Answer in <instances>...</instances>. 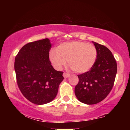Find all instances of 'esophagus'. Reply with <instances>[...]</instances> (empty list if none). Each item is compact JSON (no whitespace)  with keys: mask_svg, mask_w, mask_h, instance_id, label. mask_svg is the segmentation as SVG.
Here are the masks:
<instances>
[{"mask_svg":"<svg viewBox=\"0 0 130 130\" xmlns=\"http://www.w3.org/2000/svg\"><path fill=\"white\" fill-rule=\"evenodd\" d=\"M63 76L65 78H68V77H69L70 76V74L67 73H63Z\"/></svg>","mask_w":130,"mask_h":130,"instance_id":"esophagus-1","label":"esophagus"}]
</instances>
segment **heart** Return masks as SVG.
I'll list each match as a JSON object with an SVG mask.
<instances>
[{
    "label": "heart",
    "mask_w": 130,
    "mask_h": 130,
    "mask_svg": "<svg viewBox=\"0 0 130 130\" xmlns=\"http://www.w3.org/2000/svg\"><path fill=\"white\" fill-rule=\"evenodd\" d=\"M97 55V50L93 44L84 41H73L61 43L56 50H51L49 58L57 70L62 69L68 60L74 71L85 73L94 66Z\"/></svg>",
    "instance_id": "obj_1"
}]
</instances>
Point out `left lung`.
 I'll return each mask as SVG.
<instances>
[{
    "mask_svg": "<svg viewBox=\"0 0 130 130\" xmlns=\"http://www.w3.org/2000/svg\"><path fill=\"white\" fill-rule=\"evenodd\" d=\"M97 50V59L90 71L77 75L79 83L74 89L78 100L95 104L108 96L114 86L117 71L116 59L108 47L92 41Z\"/></svg>",
    "mask_w": 130,
    "mask_h": 130,
    "instance_id": "8db88e82",
    "label": "left lung"
}]
</instances>
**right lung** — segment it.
I'll return each instance as SVG.
<instances>
[{"label":"right lung","mask_w":130,"mask_h":130,"mask_svg":"<svg viewBox=\"0 0 130 130\" xmlns=\"http://www.w3.org/2000/svg\"><path fill=\"white\" fill-rule=\"evenodd\" d=\"M51 48L48 38L29 43L21 49L14 60L19 89L28 100L38 105L48 103L56 98L64 79L63 72L51 65Z\"/></svg>","instance_id":"1"}]
</instances>
